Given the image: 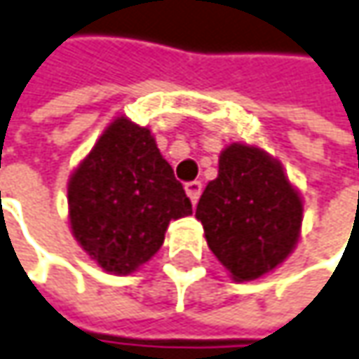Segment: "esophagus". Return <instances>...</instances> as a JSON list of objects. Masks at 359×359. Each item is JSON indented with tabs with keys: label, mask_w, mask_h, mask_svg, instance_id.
I'll list each match as a JSON object with an SVG mask.
<instances>
[{
	"label": "esophagus",
	"mask_w": 359,
	"mask_h": 359,
	"mask_svg": "<svg viewBox=\"0 0 359 359\" xmlns=\"http://www.w3.org/2000/svg\"><path fill=\"white\" fill-rule=\"evenodd\" d=\"M184 191H187V197L191 199V203L197 205V201H199L201 197V191H203V184H201L199 180L187 182V184H184Z\"/></svg>",
	"instance_id": "34e87169"
}]
</instances>
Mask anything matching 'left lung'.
<instances>
[{
  "label": "left lung",
  "mask_w": 359,
  "mask_h": 359,
  "mask_svg": "<svg viewBox=\"0 0 359 359\" xmlns=\"http://www.w3.org/2000/svg\"><path fill=\"white\" fill-rule=\"evenodd\" d=\"M195 217L231 280L248 283L278 268L297 248L303 197L274 156L233 142L219 154L217 179L207 182Z\"/></svg>",
  "instance_id": "1"
}]
</instances>
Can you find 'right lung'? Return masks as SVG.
<instances>
[{"instance_id": "obj_1", "label": "right lung", "mask_w": 359, "mask_h": 359, "mask_svg": "<svg viewBox=\"0 0 359 359\" xmlns=\"http://www.w3.org/2000/svg\"><path fill=\"white\" fill-rule=\"evenodd\" d=\"M69 223L83 252L109 274L148 262L168 223L193 213L152 132L116 117L69 179Z\"/></svg>"}]
</instances>
